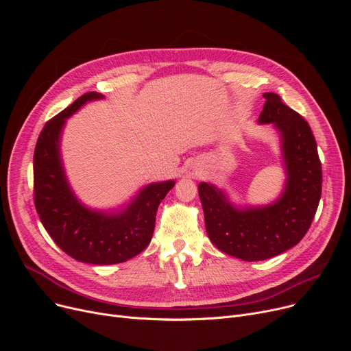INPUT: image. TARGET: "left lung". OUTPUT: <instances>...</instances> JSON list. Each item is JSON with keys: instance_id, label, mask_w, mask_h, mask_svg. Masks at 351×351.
Listing matches in <instances>:
<instances>
[{"instance_id": "left-lung-1", "label": "left lung", "mask_w": 351, "mask_h": 351, "mask_svg": "<svg viewBox=\"0 0 351 351\" xmlns=\"http://www.w3.org/2000/svg\"><path fill=\"white\" fill-rule=\"evenodd\" d=\"M261 125L278 132L285 185L271 204L236 205L212 183L197 186L210 242L246 262L270 259L296 246L308 230L322 195V163L308 123L278 94L266 92Z\"/></svg>"}]
</instances>
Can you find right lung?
Listing matches in <instances>:
<instances>
[{
    "label": "right lung",
    "instance_id": "obj_1",
    "mask_svg": "<svg viewBox=\"0 0 351 351\" xmlns=\"http://www.w3.org/2000/svg\"><path fill=\"white\" fill-rule=\"evenodd\" d=\"M105 97L88 92L45 123L34 154L35 208L52 241L68 256L90 265H115L132 259L149 245L160 202L175 180L141 188L115 209H92L72 191L61 155L66 119L88 102Z\"/></svg>",
    "mask_w": 351,
    "mask_h": 351
}]
</instances>
